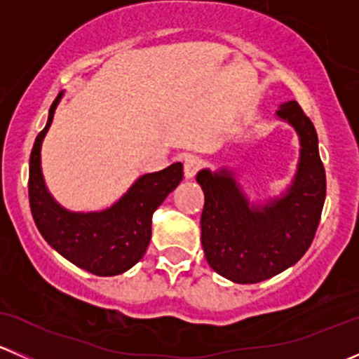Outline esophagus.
Wrapping results in <instances>:
<instances>
[{"mask_svg":"<svg viewBox=\"0 0 359 359\" xmlns=\"http://www.w3.org/2000/svg\"><path fill=\"white\" fill-rule=\"evenodd\" d=\"M198 168H200V159L194 156H187L184 159V177L186 179H193L196 175Z\"/></svg>","mask_w":359,"mask_h":359,"instance_id":"34e87169","label":"esophagus"}]
</instances>
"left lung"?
Masks as SVG:
<instances>
[{"label": "left lung", "instance_id": "8db88e82", "mask_svg": "<svg viewBox=\"0 0 359 359\" xmlns=\"http://www.w3.org/2000/svg\"><path fill=\"white\" fill-rule=\"evenodd\" d=\"M299 137V161L280 194L250 200L236 168H203L196 182L205 193L201 245L210 267L240 285L283 273L313 243L327 196V179L311 119L295 100L276 111Z\"/></svg>", "mask_w": 359, "mask_h": 359}]
</instances>
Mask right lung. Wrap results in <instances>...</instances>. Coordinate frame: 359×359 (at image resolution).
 <instances>
[{
  "label": "right lung",
  "instance_id": "1",
  "mask_svg": "<svg viewBox=\"0 0 359 359\" xmlns=\"http://www.w3.org/2000/svg\"><path fill=\"white\" fill-rule=\"evenodd\" d=\"M62 95L59 93L53 100L48 121L36 137L29 159L32 219L46 243L69 262L97 276H116L135 266L146 253L153 213L182 180V163L137 177L126 193L104 210L66 208L48 191L41 168L43 140Z\"/></svg>",
  "mask_w": 359,
  "mask_h": 359
}]
</instances>
